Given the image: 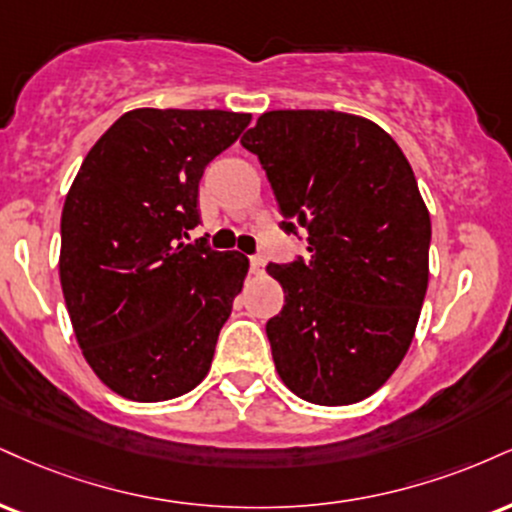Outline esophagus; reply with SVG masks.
<instances>
[{
	"label": "esophagus",
	"instance_id": "esophagus-1",
	"mask_svg": "<svg viewBox=\"0 0 512 512\" xmlns=\"http://www.w3.org/2000/svg\"><path fill=\"white\" fill-rule=\"evenodd\" d=\"M250 269H252V274H262L264 272V257L262 255H252L250 257Z\"/></svg>",
	"mask_w": 512,
	"mask_h": 512
}]
</instances>
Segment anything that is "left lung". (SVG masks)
Wrapping results in <instances>:
<instances>
[{
  "mask_svg": "<svg viewBox=\"0 0 512 512\" xmlns=\"http://www.w3.org/2000/svg\"><path fill=\"white\" fill-rule=\"evenodd\" d=\"M240 145L260 159L281 229L307 260L269 264L283 310L267 322L276 372L307 403H360L396 372L429 283L432 221L412 166L374 121L279 109Z\"/></svg>",
  "mask_w": 512,
  "mask_h": 512,
  "instance_id": "1",
  "label": "left lung"
}]
</instances>
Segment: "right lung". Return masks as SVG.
Returning a JSON list of instances; mask_svg holds the SVG:
<instances>
[{"label": "right lung", "mask_w": 512, "mask_h": 512, "mask_svg": "<svg viewBox=\"0 0 512 512\" xmlns=\"http://www.w3.org/2000/svg\"><path fill=\"white\" fill-rule=\"evenodd\" d=\"M252 116L133 109L85 155L61 212L59 279L76 341L109 389L138 403L193 391L250 262L183 243L205 166Z\"/></svg>", "instance_id": "1"}]
</instances>
